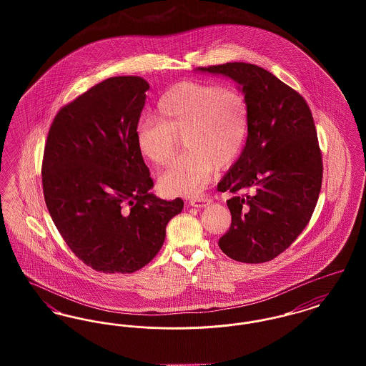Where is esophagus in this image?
<instances>
[{
    "label": "esophagus",
    "mask_w": 366,
    "mask_h": 366,
    "mask_svg": "<svg viewBox=\"0 0 366 366\" xmlns=\"http://www.w3.org/2000/svg\"><path fill=\"white\" fill-rule=\"evenodd\" d=\"M211 202H212L211 196H209V194H202V196H197V197L191 199L189 204L193 206V207H206V206H209Z\"/></svg>",
    "instance_id": "34e87169"
}]
</instances>
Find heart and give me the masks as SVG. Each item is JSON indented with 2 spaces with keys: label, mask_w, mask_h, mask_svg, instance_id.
I'll list each match as a JSON object with an SVG mask.
<instances>
[{
  "label": "heart",
  "mask_w": 366,
  "mask_h": 366,
  "mask_svg": "<svg viewBox=\"0 0 366 366\" xmlns=\"http://www.w3.org/2000/svg\"><path fill=\"white\" fill-rule=\"evenodd\" d=\"M157 118L139 121L137 149L157 167L173 159L178 139L188 149L160 177L169 194L193 196L203 191L218 169L240 157L249 130V107L240 89L200 81H184L157 100Z\"/></svg>",
  "instance_id": "b5f03b06"
}]
</instances>
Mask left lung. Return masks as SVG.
<instances>
[{"instance_id":"8db88e82","label":"left lung","mask_w":366,"mask_h":366,"mask_svg":"<svg viewBox=\"0 0 366 366\" xmlns=\"http://www.w3.org/2000/svg\"><path fill=\"white\" fill-rule=\"evenodd\" d=\"M197 70L234 79L249 107L243 152L218 184V191L232 193V224L218 245L234 261H272L309 224L321 191L322 157L312 111L296 90L255 64Z\"/></svg>"}]
</instances>
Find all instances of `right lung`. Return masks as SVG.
Segmentation results:
<instances>
[{"mask_svg":"<svg viewBox=\"0 0 366 366\" xmlns=\"http://www.w3.org/2000/svg\"><path fill=\"white\" fill-rule=\"evenodd\" d=\"M149 84L134 75L90 87L53 119L42 159L48 211L71 251L103 273H133L155 258L177 197L149 193L136 127Z\"/></svg>","mask_w":366,"mask_h":366,"instance_id":"right-lung-1","label":"right lung"}]
</instances>
